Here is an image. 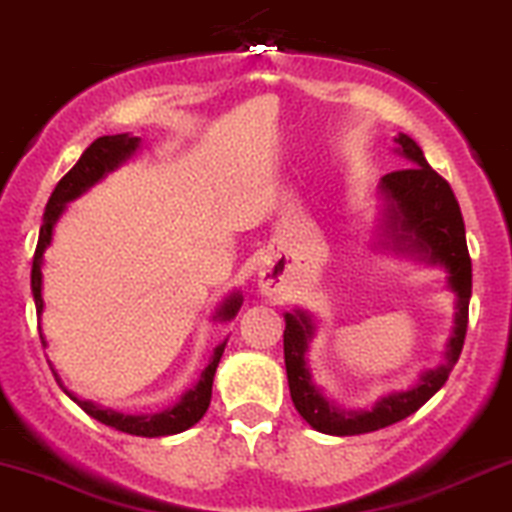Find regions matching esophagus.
I'll return each instance as SVG.
<instances>
[{"label": "esophagus", "mask_w": 512, "mask_h": 512, "mask_svg": "<svg viewBox=\"0 0 512 512\" xmlns=\"http://www.w3.org/2000/svg\"><path fill=\"white\" fill-rule=\"evenodd\" d=\"M257 282H260L262 294H267V296L279 294V291H282V274H279L277 269L265 267L260 272V279H257Z\"/></svg>", "instance_id": "obj_1"}]
</instances>
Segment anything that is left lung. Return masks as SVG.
<instances>
[{"mask_svg": "<svg viewBox=\"0 0 512 512\" xmlns=\"http://www.w3.org/2000/svg\"><path fill=\"white\" fill-rule=\"evenodd\" d=\"M393 140L398 143L396 153L406 157L413 167L384 174L379 182V194L384 201L381 233L389 238L384 240V245L447 269V284L457 296L454 330L447 342L445 362L420 374L413 389L389 393L379 398L369 411H345L328 401L323 391L313 384L311 369L306 364L308 342L316 333L313 318L301 308L294 313H284V362L291 401L301 418L313 430L325 432V435H362V432L389 428L398 420L408 418L445 386L464 347L471 299V257L466 250L462 211H459L452 187L428 165L420 145L406 133H398V138Z\"/></svg>", "mask_w": 512, "mask_h": 512, "instance_id": "8db88e82", "label": "left lung"}]
</instances>
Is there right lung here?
<instances>
[{
    "label": "right lung",
    "mask_w": 512,
    "mask_h": 512,
    "mask_svg": "<svg viewBox=\"0 0 512 512\" xmlns=\"http://www.w3.org/2000/svg\"><path fill=\"white\" fill-rule=\"evenodd\" d=\"M140 138L128 136V133H119V136H101L84 150L77 165L72 167L70 172L65 174L63 179L58 182L55 192L50 194L46 213H43V226L41 233H38V245H36V255H33V267H31V291H33V301H36V313L38 320H41L43 313V252L48 250L50 240H53V228L58 223V218L63 216L65 206L70 204L72 199L82 196L89 187L99 182L101 177H106L109 172H114L116 167L123 165L133 153L138 150ZM243 306V296L240 294H230L226 301L221 303V308L216 311V320H230L235 318V313L240 311ZM38 333H41V325H38ZM41 342L46 347V338L41 333ZM223 350H226V342L213 350V357L209 362V367L201 372V379L196 381V386H192L172 408H165L160 413H150V415H126V413H116L111 408H101L94 406L92 401H82L77 398L75 393H70L65 389L67 396L82 408L84 413L92 415L94 420L99 423L109 425V428H116L121 432H128V435H138V437H165V435H177V432L189 430L192 425L199 423L204 418V413L209 411L211 403V386H213V374H216L218 362H221ZM55 381L63 386L58 372L53 369Z\"/></svg>",
    "instance_id": "right-lung-1"
}]
</instances>
